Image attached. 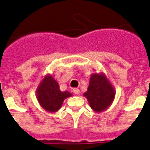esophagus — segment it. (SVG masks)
Returning a JSON list of instances; mask_svg holds the SVG:
<instances>
[{
  "label": "esophagus",
  "mask_w": 150,
  "mask_h": 150,
  "mask_svg": "<svg viewBox=\"0 0 150 150\" xmlns=\"http://www.w3.org/2000/svg\"><path fill=\"white\" fill-rule=\"evenodd\" d=\"M73 91H74V93L75 94V95H79V92H80V91H79V90L78 89V88H74V90H73Z\"/></svg>",
  "instance_id": "esophagus-1"
}]
</instances>
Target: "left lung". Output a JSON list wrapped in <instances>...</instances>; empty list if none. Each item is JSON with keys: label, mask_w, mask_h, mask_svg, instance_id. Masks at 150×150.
<instances>
[{"label": "left lung", "mask_w": 150, "mask_h": 150, "mask_svg": "<svg viewBox=\"0 0 150 150\" xmlns=\"http://www.w3.org/2000/svg\"><path fill=\"white\" fill-rule=\"evenodd\" d=\"M115 95L114 88L104 73L91 74L88 89L83 93L91 108L96 112L107 110L114 100Z\"/></svg>", "instance_id": "1"}]
</instances>
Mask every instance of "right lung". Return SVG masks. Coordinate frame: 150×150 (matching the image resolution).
Listing matches in <instances>:
<instances>
[{
	"label": "right lung",
	"mask_w": 150,
	"mask_h": 150,
	"mask_svg": "<svg viewBox=\"0 0 150 150\" xmlns=\"http://www.w3.org/2000/svg\"><path fill=\"white\" fill-rule=\"evenodd\" d=\"M72 96L69 91H62L58 82L50 74H46L36 90V97L43 109L55 112L62 107L64 99Z\"/></svg>",
	"instance_id": "add662e5"
}]
</instances>
